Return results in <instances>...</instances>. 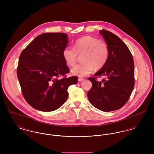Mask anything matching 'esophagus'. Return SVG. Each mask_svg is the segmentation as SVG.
<instances>
[{
	"label": "esophagus",
	"mask_w": 154,
	"mask_h": 154,
	"mask_svg": "<svg viewBox=\"0 0 154 154\" xmlns=\"http://www.w3.org/2000/svg\"><path fill=\"white\" fill-rule=\"evenodd\" d=\"M84 81V78H78V81L81 82V81Z\"/></svg>",
	"instance_id": "obj_1"
}]
</instances>
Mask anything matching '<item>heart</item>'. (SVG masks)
<instances>
[{
	"mask_svg": "<svg viewBox=\"0 0 154 154\" xmlns=\"http://www.w3.org/2000/svg\"><path fill=\"white\" fill-rule=\"evenodd\" d=\"M78 55H82L80 65L71 69L72 75L84 77L91 74L94 69H100L104 66L109 56V49L105 42L97 38L85 36L78 40L72 47L67 46L63 51V57L66 65L74 66Z\"/></svg>",
	"mask_w": 154,
	"mask_h": 154,
	"instance_id": "b5f03b06",
	"label": "heart"
}]
</instances>
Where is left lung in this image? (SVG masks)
Wrapping results in <instances>:
<instances>
[{
  "label": "left lung",
  "mask_w": 154,
  "mask_h": 154,
  "mask_svg": "<svg viewBox=\"0 0 154 154\" xmlns=\"http://www.w3.org/2000/svg\"><path fill=\"white\" fill-rule=\"evenodd\" d=\"M99 33L108 45L109 56L94 75L104 76L106 79L97 81L95 77L89 78L92 86L87 95L94 107L109 112L120 109L129 99L134 85V65L129 49L119 37L106 29Z\"/></svg>",
  "instance_id": "left-lung-1"
}]
</instances>
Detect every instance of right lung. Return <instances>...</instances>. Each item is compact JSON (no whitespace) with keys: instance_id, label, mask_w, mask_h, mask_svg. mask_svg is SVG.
<instances>
[{"instance_id":"obj_1","label":"right lung","mask_w":154,"mask_h":154,"mask_svg":"<svg viewBox=\"0 0 154 154\" xmlns=\"http://www.w3.org/2000/svg\"><path fill=\"white\" fill-rule=\"evenodd\" d=\"M67 36L61 32L42 34L20 56L17 76L22 95L36 110L48 112L58 109L67 100L69 87L78 82L77 76L59 79L69 72L63 57Z\"/></svg>"}]
</instances>
